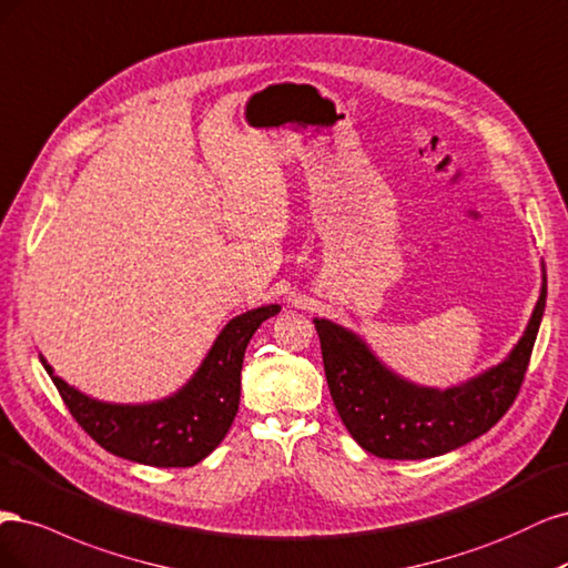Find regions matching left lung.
<instances>
[{"label": "left lung", "instance_id": "1", "mask_svg": "<svg viewBox=\"0 0 568 568\" xmlns=\"http://www.w3.org/2000/svg\"><path fill=\"white\" fill-rule=\"evenodd\" d=\"M547 300L540 297L511 352L484 373L446 389L423 387L384 365L361 335L314 318L327 387L354 442L384 460H425L486 434L515 404Z\"/></svg>", "mask_w": 568, "mask_h": 568}]
</instances>
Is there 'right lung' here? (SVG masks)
<instances>
[{
    "instance_id": "1",
    "label": "right lung",
    "mask_w": 568,
    "mask_h": 568,
    "mask_svg": "<svg viewBox=\"0 0 568 568\" xmlns=\"http://www.w3.org/2000/svg\"><path fill=\"white\" fill-rule=\"evenodd\" d=\"M281 304L231 318L184 387L149 404H111L70 387L40 354L68 410L94 442L124 460L151 467H193L224 442L241 404L245 349Z\"/></svg>"
}]
</instances>
